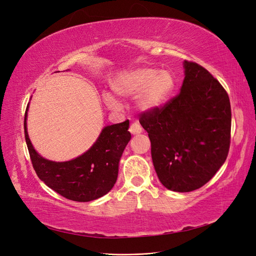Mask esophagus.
Returning <instances> with one entry per match:
<instances>
[{
  "label": "esophagus",
  "instance_id": "34e87169",
  "mask_svg": "<svg viewBox=\"0 0 256 256\" xmlns=\"http://www.w3.org/2000/svg\"><path fill=\"white\" fill-rule=\"evenodd\" d=\"M129 131L131 134H140L142 132V127L140 126V124L134 122L131 124V126L129 127Z\"/></svg>",
  "mask_w": 256,
  "mask_h": 256
}]
</instances>
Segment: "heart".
<instances>
[{"instance_id": "b5f03b06", "label": "heart", "mask_w": 256, "mask_h": 256, "mask_svg": "<svg viewBox=\"0 0 256 256\" xmlns=\"http://www.w3.org/2000/svg\"><path fill=\"white\" fill-rule=\"evenodd\" d=\"M115 94L122 97H134L138 94V109L150 112L164 106L171 97L175 88L174 76L168 70H159L152 67L136 68L120 74L112 83ZM104 104L111 110H118L120 104L109 92L102 94Z\"/></svg>"}]
</instances>
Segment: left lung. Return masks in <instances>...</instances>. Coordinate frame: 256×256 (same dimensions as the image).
Wrapping results in <instances>:
<instances>
[{"instance_id":"left-lung-1","label":"left lung","mask_w":256,"mask_h":256,"mask_svg":"<svg viewBox=\"0 0 256 256\" xmlns=\"http://www.w3.org/2000/svg\"><path fill=\"white\" fill-rule=\"evenodd\" d=\"M180 92L140 115L148 134L159 180L168 190L190 192L208 182L226 162L232 113L226 90L208 70L184 62Z\"/></svg>"}]
</instances>
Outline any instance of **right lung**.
Masks as SVG:
<instances>
[{"instance_id":"1","label":"right lung","mask_w":256,"mask_h":256,"mask_svg":"<svg viewBox=\"0 0 256 256\" xmlns=\"http://www.w3.org/2000/svg\"><path fill=\"white\" fill-rule=\"evenodd\" d=\"M24 116V136L30 161L37 176L58 194L76 202H90L104 196L116 182L118 164L131 134L129 120L104 127L96 142L81 156L65 162L44 159L33 147L28 134Z\"/></svg>"}]
</instances>
